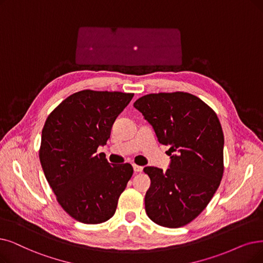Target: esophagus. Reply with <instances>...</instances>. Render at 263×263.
<instances>
[{"mask_svg":"<svg viewBox=\"0 0 263 263\" xmlns=\"http://www.w3.org/2000/svg\"><path fill=\"white\" fill-rule=\"evenodd\" d=\"M133 167H134V171H135V173H140V172H142V170H143V167H142V166L136 165V164H134V165H133Z\"/></svg>","mask_w":263,"mask_h":263,"instance_id":"1","label":"esophagus"}]
</instances>
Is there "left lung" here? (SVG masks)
<instances>
[{"label":"left lung","mask_w":263,"mask_h":263,"mask_svg":"<svg viewBox=\"0 0 263 263\" xmlns=\"http://www.w3.org/2000/svg\"><path fill=\"white\" fill-rule=\"evenodd\" d=\"M134 107L152 125L159 142L171 145L166 172L143 168L151 179L144 197L146 215L165 228L183 227L204 211L222 179L221 124L203 100L183 91L149 93Z\"/></svg>","instance_id":"obj_1"}]
</instances>
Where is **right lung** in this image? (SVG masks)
<instances>
[{
  "instance_id": "obj_1",
  "label": "right lung",
  "mask_w": 263,
  "mask_h": 263,
  "mask_svg": "<svg viewBox=\"0 0 263 263\" xmlns=\"http://www.w3.org/2000/svg\"><path fill=\"white\" fill-rule=\"evenodd\" d=\"M132 92L85 89L72 93L48 115L39 151L46 180L64 211L86 224L102 223L117 211L133 166L110 164L99 153Z\"/></svg>"
}]
</instances>
